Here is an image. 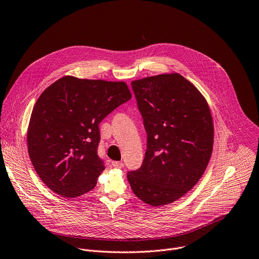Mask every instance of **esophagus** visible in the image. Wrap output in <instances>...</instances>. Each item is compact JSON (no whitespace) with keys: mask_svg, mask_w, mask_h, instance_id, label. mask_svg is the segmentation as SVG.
I'll use <instances>...</instances> for the list:
<instances>
[{"mask_svg":"<svg viewBox=\"0 0 259 259\" xmlns=\"http://www.w3.org/2000/svg\"><path fill=\"white\" fill-rule=\"evenodd\" d=\"M111 164H112V166L115 168H122L124 166V163L121 161H112Z\"/></svg>","mask_w":259,"mask_h":259,"instance_id":"34e87169","label":"esophagus"}]
</instances>
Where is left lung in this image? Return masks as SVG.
I'll use <instances>...</instances> for the list:
<instances>
[{
  "label": "left lung",
  "instance_id": "8db88e82",
  "mask_svg": "<svg viewBox=\"0 0 259 259\" xmlns=\"http://www.w3.org/2000/svg\"><path fill=\"white\" fill-rule=\"evenodd\" d=\"M131 85L148 137L142 166L127 178L140 200L165 205L190 191L203 175L213 152V117L201 93L179 73Z\"/></svg>",
  "mask_w": 259,
  "mask_h": 259
}]
</instances>
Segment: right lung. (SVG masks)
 <instances>
[{
  "label": "right lung",
  "instance_id": "add662e5",
  "mask_svg": "<svg viewBox=\"0 0 259 259\" xmlns=\"http://www.w3.org/2000/svg\"><path fill=\"white\" fill-rule=\"evenodd\" d=\"M132 97L124 81L64 76L46 89L33 108L28 150L41 181L63 197L92 189L105 169L97 154L99 124Z\"/></svg>",
  "mask_w": 259,
  "mask_h": 259
}]
</instances>
